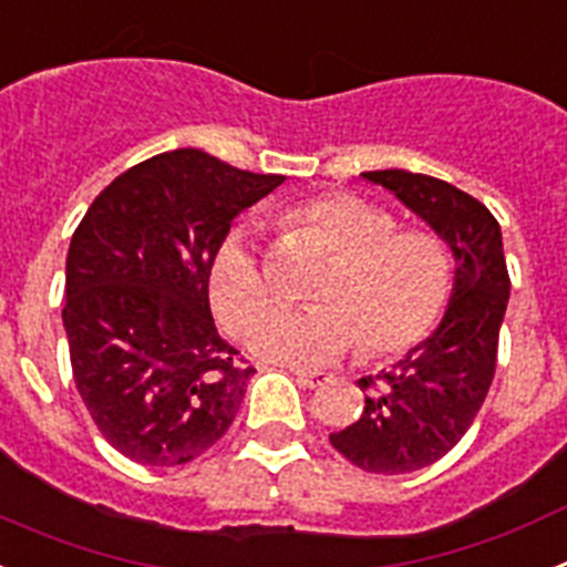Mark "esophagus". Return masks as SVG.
<instances>
[{"label": "esophagus", "mask_w": 567, "mask_h": 567, "mask_svg": "<svg viewBox=\"0 0 567 567\" xmlns=\"http://www.w3.org/2000/svg\"><path fill=\"white\" fill-rule=\"evenodd\" d=\"M298 383H303L307 389H320L323 383H329V374L327 372H295Z\"/></svg>", "instance_id": "1"}]
</instances>
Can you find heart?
I'll return each instance as SVG.
<instances>
[{"instance_id":"heart-1","label":"heart","mask_w":567,"mask_h":567,"mask_svg":"<svg viewBox=\"0 0 567 567\" xmlns=\"http://www.w3.org/2000/svg\"><path fill=\"white\" fill-rule=\"evenodd\" d=\"M284 229L332 255L320 280V307L272 309L249 332V349L275 363L327 365L365 343L394 358L425 340L452 298V258L423 229H394L392 213L352 193H318L280 215ZM209 298L235 332L272 300V280L244 235H227L209 264Z\"/></svg>"}]
</instances>
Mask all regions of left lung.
I'll return each instance as SVG.
<instances>
[{"label":"left lung","mask_w":567,"mask_h":567,"mask_svg":"<svg viewBox=\"0 0 567 567\" xmlns=\"http://www.w3.org/2000/svg\"><path fill=\"white\" fill-rule=\"evenodd\" d=\"M417 213L454 255V289L440 327L403 360L360 378L365 405L343 432L329 434L352 465L372 474H409L437 463L477 417L497 369L508 307V267L497 218L454 184L409 169L363 173Z\"/></svg>","instance_id":"8db88e82"}]
</instances>
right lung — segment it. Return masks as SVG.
Listing matches in <instances>:
<instances>
[{"instance_id":"1","label":"right lung","mask_w":567,"mask_h":567,"mask_svg":"<svg viewBox=\"0 0 567 567\" xmlns=\"http://www.w3.org/2000/svg\"><path fill=\"white\" fill-rule=\"evenodd\" d=\"M284 175L184 147L96 195L70 238L64 332L73 380L115 452L184 465L227 434L252 365L215 329L209 264L229 224Z\"/></svg>"}]
</instances>
